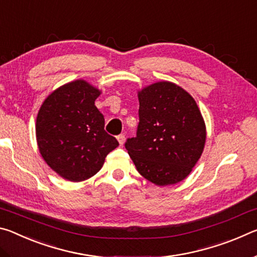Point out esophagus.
Instances as JSON below:
<instances>
[{"instance_id":"obj_1","label":"esophagus","mask_w":257,"mask_h":257,"mask_svg":"<svg viewBox=\"0 0 257 257\" xmlns=\"http://www.w3.org/2000/svg\"><path fill=\"white\" fill-rule=\"evenodd\" d=\"M116 139H118V142H119V144H120V146H122L123 145V143H124V141H125V137H124V134H120L118 137H116Z\"/></svg>"}]
</instances>
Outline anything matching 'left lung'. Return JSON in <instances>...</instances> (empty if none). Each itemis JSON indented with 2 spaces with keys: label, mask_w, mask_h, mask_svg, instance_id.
Here are the masks:
<instances>
[{
  "label": "left lung",
  "mask_w": 257,
  "mask_h": 257,
  "mask_svg": "<svg viewBox=\"0 0 257 257\" xmlns=\"http://www.w3.org/2000/svg\"><path fill=\"white\" fill-rule=\"evenodd\" d=\"M137 136L125 149L137 171L158 186L175 185L189 175L201 158L206 127L193 96L171 81L138 90Z\"/></svg>",
  "instance_id": "8db88e82"
}]
</instances>
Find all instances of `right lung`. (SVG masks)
Listing matches in <instances>:
<instances>
[{"label": "right lung", "instance_id": "1", "mask_svg": "<svg viewBox=\"0 0 257 257\" xmlns=\"http://www.w3.org/2000/svg\"><path fill=\"white\" fill-rule=\"evenodd\" d=\"M101 90L78 79L56 88L43 102L36 119L38 150L60 177L79 182L101 170L116 139L104 130V116L95 106Z\"/></svg>", "mask_w": 257, "mask_h": 257}]
</instances>
